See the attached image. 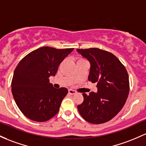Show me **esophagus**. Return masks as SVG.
<instances>
[{
	"mask_svg": "<svg viewBox=\"0 0 146 146\" xmlns=\"http://www.w3.org/2000/svg\"><path fill=\"white\" fill-rule=\"evenodd\" d=\"M68 94H69L70 95H74V94H76V91L74 90H72V89H69V90H68Z\"/></svg>",
	"mask_w": 146,
	"mask_h": 146,
	"instance_id": "1",
	"label": "esophagus"
}]
</instances>
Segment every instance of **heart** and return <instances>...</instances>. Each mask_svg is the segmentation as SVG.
<instances>
[{
	"label": "heart",
	"instance_id": "obj_1",
	"mask_svg": "<svg viewBox=\"0 0 146 146\" xmlns=\"http://www.w3.org/2000/svg\"><path fill=\"white\" fill-rule=\"evenodd\" d=\"M80 60H83V59H82V58H81V59H80Z\"/></svg>",
	"mask_w": 146,
	"mask_h": 146
}]
</instances>
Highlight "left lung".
<instances>
[{
  "label": "left lung",
  "mask_w": 146,
  "mask_h": 146,
  "mask_svg": "<svg viewBox=\"0 0 146 146\" xmlns=\"http://www.w3.org/2000/svg\"><path fill=\"white\" fill-rule=\"evenodd\" d=\"M90 62L89 80L97 83L98 92L82 94L84 101L78 106L84 118L93 124L110 121L121 110L129 92V76L124 65L114 55L97 48L77 49Z\"/></svg>",
  "instance_id": "obj_1"
}]
</instances>
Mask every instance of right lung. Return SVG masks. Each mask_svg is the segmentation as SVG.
<instances>
[{
    "label": "right lung",
    "mask_w": 146,
    "mask_h": 146,
    "mask_svg": "<svg viewBox=\"0 0 146 146\" xmlns=\"http://www.w3.org/2000/svg\"><path fill=\"white\" fill-rule=\"evenodd\" d=\"M73 48L44 46L28 53L14 70L12 92L21 111L32 121L45 122L57 113L66 88L55 89L50 83L59 65Z\"/></svg>",
    "instance_id": "obj_1"
}]
</instances>
